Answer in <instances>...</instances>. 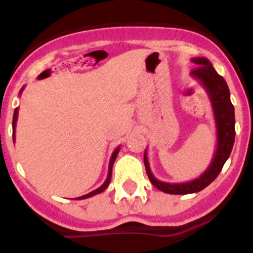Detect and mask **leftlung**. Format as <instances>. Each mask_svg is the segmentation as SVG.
<instances>
[{"label": "left lung", "mask_w": 253, "mask_h": 253, "mask_svg": "<svg viewBox=\"0 0 253 253\" xmlns=\"http://www.w3.org/2000/svg\"><path fill=\"white\" fill-rule=\"evenodd\" d=\"M196 64V68L191 71V76L200 82L207 91L209 100L211 102L214 120L216 126V147L214 152L213 160L209 167L203 172L202 175L193 181L181 182V184H169L163 182L154 177L149 167L147 151H144V166H146L147 175L149 181L154 187L167 194L173 195H185L202 191L203 189L210 185L222 171L225 161L229 158L232 148L234 144V107L231 102V92L228 84L222 76H219L209 59L203 57H196L191 59Z\"/></svg>", "instance_id": "left-lung-1"}]
</instances>
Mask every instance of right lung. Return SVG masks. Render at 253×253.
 <instances>
[{
  "mask_svg": "<svg viewBox=\"0 0 253 253\" xmlns=\"http://www.w3.org/2000/svg\"><path fill=\"white\" fill-rule=\"evenodd\" d=\"M24 91V87H22L21 90H20V93ZM17 114H19V107H16L15 109V113H13V119H12V138H13V143H15V128H16V122H17ZM120 151V146L118 147V148H115V151L113 152V154H111V158H110V162H109V172H107V177L106 180H105L104 184L101 185L100 187H97L96 190H93V191H91L90 194H87V195H84V196H80V198H77L78 200H82V199H87V198H91V196L93 195H97V194L102 193L104 190H106V187L109 186V184H110V180H111V172H113V165L114 162H115L116 160V156H118V153H119Z\"/></svg>",
  "mask_w": 253,
  "mask_h": 253,
  "instance_id": "right-lung-1",
  "label": "right lung"
}]
</instances>
